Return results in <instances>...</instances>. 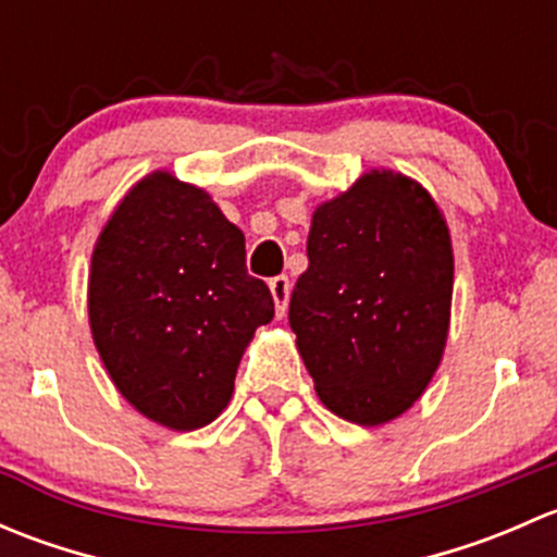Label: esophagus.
<instances>
[{"label":"esophagus","instance_id":"34e87169","mask_svg":"<svg viewBox=\"0 0 557 557\" xmlns=\"http://www.w3.org/2000/svg\"><path fill=\"white\" fill-rule=\"evenodd\" d=\"M269 290H272L274 299V310H277V318H283L285 310H288V299H290V280L285 274L280 277L269 280Z\"/></svg>","mask_w":557,"mask_h":557}]
</instances>
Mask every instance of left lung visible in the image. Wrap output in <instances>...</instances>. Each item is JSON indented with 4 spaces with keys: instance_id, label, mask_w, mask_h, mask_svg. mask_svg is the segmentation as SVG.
I'll use <instances>...</instances> for the list:
<instances>
[{
    "instance_id": "obj_1",
    "label": "left lung",
    "mask_w": 557,
    "mask_h": 557,
    "mask_svg": "<svg viewBox=\"0 0 557 557\" xmlns=\"http://www.w3.org/2000/svg\"><path fill=\"white\" fill-rule=\"evenodd\" d=\"M307 258L288 320L314 393L342 420L391 423L445 356L455 261L440 205L407 174L363 172L314 207Z\"/></svg>"
}]
</instances>
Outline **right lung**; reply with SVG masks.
<instances>
[{"mask_svg":"<svg viewBox=\"0 0 557 557\" xmlns=\"http://www.w3.org/2000/svg\"><path fill=\"white\" fill-rule=\"evenodd\" d=\"M272 318V294L245 269V234L205 188L166 170L128 188L94 245L88 323L139 414L172 431L212 423Z\"/></svg>","mask_w":557,"mask_h":557,"instance_id":"right-lung-1","label":"right lung"}]
</instances>
